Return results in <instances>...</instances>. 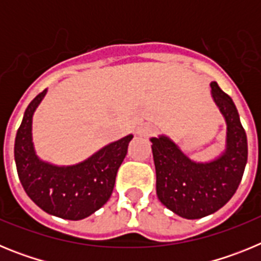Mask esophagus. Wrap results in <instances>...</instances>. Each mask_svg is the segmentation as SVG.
<instances>
[{
    "label": "esophagus",
    "instance_id": "esophagus-1",
    "mask_svg": "<svg viewBox=\"0 0 261 261\" xmlns=\"http://www.w3.org/2000/svg\"><path fill=\"white\" fill-rule=\"evenodd\" d=\"M156 132V128L153 125H144L142 128L138 129V135L141 137H150V136H154Z\"/></svg>",
    "mask_w": 261,
    "mask_h": 261
}]
</instances>
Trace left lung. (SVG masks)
I'll return each instance as SVG.
<instances>
[{
	"instance_id": "1",
	"label": "left lung",
	"mask_w": 261,
	"mask_h": 261,
	"mask_svg": "<svg viewBox=\"0 0 261 261\" xmlns=\"http://www.w3.org/2000/svg\"><path fill=\"white\" fill-rule=\"evenodd\" d=\"M212 96L227 125L226 150L214 161H191L166 136L153 137L156 196L166 208L187 220H197L221 209L234 196L247 163V136L232 99L212 82Z\"/></svg>"
}]
</instances>
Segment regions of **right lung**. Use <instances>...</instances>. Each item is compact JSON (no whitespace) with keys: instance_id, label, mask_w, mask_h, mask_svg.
<instances>
[{"instance_id":"add662e5","label":"right lung","mask_w":261,"mask_h":261,"mask_svg":"<svg viewBox=\"0 0 261 261\" xmlns=\"http://www.w3.org/2000/svg\"><path fill=\"white\" fill-rule=\"evenodd\" d=\"M47 90L24 111L14 145L19 180L27 196L48 214L65 220H84L102 208L114 191L117 170L126 155L129 135L107 145L84 162L55 166L38 158L32 144V115Z\"/></svg>"}]
</instances>
